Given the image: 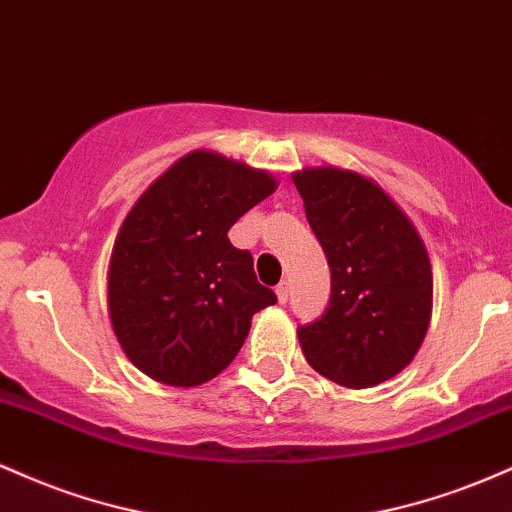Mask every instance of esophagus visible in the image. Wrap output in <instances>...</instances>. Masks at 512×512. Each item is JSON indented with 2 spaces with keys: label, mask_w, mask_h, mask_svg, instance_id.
<instances>
[{
  "label": "esophagus",
  "mask_w": 512,
  "mask_h": 512,
  "mask_svg": "<svg viewBox=\"0 0 512 512\" xmlns=\"http://www.w3.org/2000/svg\"><path fill=\"white\" fill-rule=\"evenodd\" d=\"M276 298H279V303L289 301V281H281V284L276 286Z\"/></svg>",
  "instance_id": "34e87169"
}]
</instances>
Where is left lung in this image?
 Listing matches in <instances>:
<instances>
[{"label":"left lung","instance_id":"8db88e82","mask_svg":"<svg viewBox=\"0 0 512 512\" xmlns=\"http://www.w3.org/2000/svg\"><path fill=\"white\" fill-rule=\"evenodd\" d=\"M293 185L332 272L327 310L298 327L305 361L351 390L385 383L409 366L431 322L424 240L383 187L354 170L303 168Z\"/></svg>","mask_w":512,"mask_h":512}]
</instances>
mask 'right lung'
I'll use <instances>...</instances> for the list:
<instances>
[{
  "label": "right lung",
  "instance_id": "obj_1",
  "mask_svg": "<svg viewBox=\"0 0 512 512\" xmlns=\"http://www.w3.org/2000/svg\"><path fill=\"white\" fill-rule=\"evenodd\" d=\"M276 190L267 170L214 151L175 161L122 221L108 269L113 332L149 378L195 387L216 378L276 303L257 281L248 250L228 231Z\"/></svg>",
  "mask_w": 512,
  "mask_h": 512
}]
</instances>
